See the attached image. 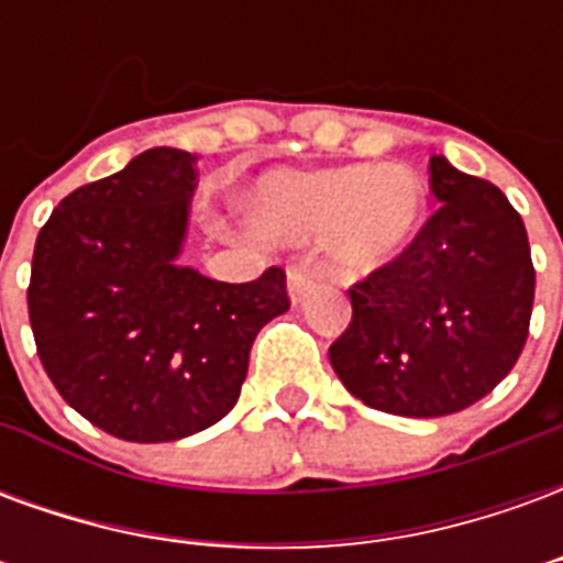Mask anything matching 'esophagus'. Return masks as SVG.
<instances>
[{
  "instance_id": "esophagus-1",
  "label": "esophagus",
  "mask_w": 563,
  "mask_h": 563,
  "mask_svg": "<svg viewBox=\"0 0 563 563\" xmlns=\"http://www.w3.org/2000/svg\"><path fill=\"white\" fill-rule=\"evenodd\" d=\"M286 283H289V298L298 305V301L313 289V283H317V271L310 268V265H292L289 274H286Z\"/></svg>"
}]
</instances>
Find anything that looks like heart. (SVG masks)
<instances>
[{
    "mask_svg": "<svg viewBox=\"0 0 563 563\" xmlns=\"http://www.w3.org/2000/svg\"><path fill=\"white\" fill-rule=\"evenodd\" d=\"M253 229L301 244L329 234L341 265L374 271L413 241L424 217V189L404 165H334L265 174L246 196Z\"/></svg>",
    "mask_w": 563,
    "mask_h": 563,
    "instance_id": "1",
    "label": "heart"
}]
</instances>
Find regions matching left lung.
I'll return each mask as SVG.
<instances>
[{
    "instance_id": "1",
    "label": "left lung",
    "mask_w": 563,
    "mask_h": 563,
    "mask_svg": "<svg viewBox=\"0 0 563 563\" xmlns=\"http://www.w3.org/2000/svg\"><path fill=\"white\" fill-rule=\"evenodd\" d=\"M437 213L413 244L350 289L334 374L395 416L459 413L507 377L528 341L533 262L525 222L488 180L431 156Z\"/></svg>"
}]
</instances>
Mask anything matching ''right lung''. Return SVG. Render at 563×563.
Returning <instances> with one entry per match:
<instances>
[{"label": "right lung", "instance_id": "1", "mask_svg": "<svg viewBox=\"0 0 563 563\" xmlns=\"http://www.w3.org/2000/svg\"><path fill=\"white\" fill-rule=\"evenodd\" d=\"M196 156L153 147L75 189L32 253L30 322L47 377L84 419L132 443L198 434L232 410L286 274L220 283L177 265Z\"/></svg>", "mask_w": 563, "mask_h": 563}]
</instances>
